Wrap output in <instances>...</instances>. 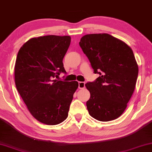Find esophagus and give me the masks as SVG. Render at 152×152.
<instances>
[{
  "mask_svg": "<svg viewBox=\"0 0 152 152\" xmlns=\"http://www.w3.org/2000/svg\"><path fill=\"white\" fill-rule=\"evenodd\" d=\"M86 87V83L84 82H79L78 83V88L79 89H84Z\"/></svg>",
  "mask_w": 152,
  "mask_h": 152,
  "instance_id": "obj_1",
  "label": "esophagus"
}]
</instances>
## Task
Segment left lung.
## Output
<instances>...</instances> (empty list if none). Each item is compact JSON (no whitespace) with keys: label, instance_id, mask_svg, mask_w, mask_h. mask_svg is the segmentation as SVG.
Here are the masks:
<instances>
[{"label":"left lung","instance_id":"1","mask_svg":"<svg viewBox=\"0 0 152 152\" xmlns=\"http://www.w3.org/2000/svg\"><path fill=\"white\" fill-rule=\"evenodd\" d=\"M79 45L99 76L86 87L89 114L102 122L114 120L124 113L136 84L138 66L130 46L107 33L81 37Z\"/></svg>","mask_w":152,"mask_h":152}]
</instances>
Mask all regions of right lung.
Segmentation results:
<instances>
[{
    "mask_svg": "<svg viewBox=\"0 0 152 152\" xmlns=\"http://www.w3.org/2000/svg\"><path fill=\"white\" fill-rule=\"evenodd\" d=\"M70 36L46 35L32 38L18 52L15 66L17 89L36 120L56 125L68 116L77 81L56 80L66 73L62 62Z\"/></svg>",
    "mask_w": 152,
    "mask_h": 152,
    "instance_id": "right-lung-1",
    "label": "right lung"
}]
</instances>
